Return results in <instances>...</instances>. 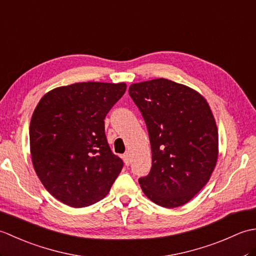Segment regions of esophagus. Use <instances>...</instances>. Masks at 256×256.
Here are the masks:
<instances>
[{"mask_svg":"<svg viewBox=\"0 0 256 256\" xmlns=\"http://www.w3.org/2000/svg\"><path fill=\"white\" fill-rule=\"evenodd\" d=\"M123 160H124V162H125V165H126V166L130 165V162H131V156H130L128 153L123 155Z\"/></svg>","mask_w":256,"mask_h":256,"instance_id":"34e87169","label":"esophagus"}]
</instances>
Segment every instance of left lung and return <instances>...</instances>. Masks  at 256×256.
Masks as SVG:
<instances>
[{"instance_id": "8db88e82", "label": "left lung", "mask_w": 256, "mask_h": 256, "mask_svg": "<svg viewBox=\"0 0 256 256\" xmlns=\"http://www.w3.org/2000/svg\"><path fill=\"white\" fill-rule=\"evenodd\" d=\"M128 94L144 118L152 150L140 188L160 206L187 204L209 182L218 160V128L208 102L164 78L133 84Z\"/></svg>"}]
</instances>
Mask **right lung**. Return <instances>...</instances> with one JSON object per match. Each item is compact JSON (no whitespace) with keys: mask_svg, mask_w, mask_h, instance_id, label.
I'll use <instances>...</instances> for the list:
<instances>
[{"mask_svg":"<svg viewBox=\"0 0 256 256\" xmlns=\"http://www.w3.org/2000/svg\"><path fill=\"white\" fill-rule=\"evenodd\" d=\"M126 84L78 82L42 98L30 125L34 170L47 192L82 208L110 192L123 162L108 144L104 118Z\"/></svg>","mask_w":256,"mask_h":256,"instance_id":"right-lung-1","label":"right lung"}]
</instances>
